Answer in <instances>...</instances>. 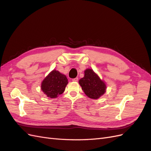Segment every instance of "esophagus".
<instances>
[{
	"label": "esophagus",
	"mask_w": 151,
	"mask_h": 151,
	"mask_svg": "<svg viewBox=\"0 0 151 151\" xmlns=\"http://www.w3.org/2000/svg\"><path fill=\"white\" fill-rule=\"evenodd\" d=\"M72 81L73 82H77V81H78V78H77V77H76V78H74V79H72Z\"/></svg>",
	"instance_id": "esophagus-1"
}]
</instances>
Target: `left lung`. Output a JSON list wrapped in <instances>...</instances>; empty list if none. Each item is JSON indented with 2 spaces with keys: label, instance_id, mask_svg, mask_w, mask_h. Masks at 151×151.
Here are the masks:
<instances>
[{
  "label": "left lung",
  "instance_id": "1",
  "mask_svg": "<svg viewBox=\"0 0 151 151\" xmlns=\"http://www.w3.org/2000/svg\"><path fill=\"white\" fill-rule=\"evenodd\" d=\"M79 83L87 96L91 99H97L106 92V84L91 68L84 71V76Z\"/></svg>",
  "mask_w": 151,
  "mask_h": 151
}]
</instances>
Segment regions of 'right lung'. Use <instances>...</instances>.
Instances as JSON below:
<instances>
[{
  "mask_svg": "<svg viewBox=\"0 0 151 151\" xmlns=\"http://www.w3.org/2000/svg\"><path fill=\"white\" fill-rule=\"evenodd\" d=\"M67 84V77L58 70H53L44 79L41 89L48 98H56L64 92Z\"/></svg>",
  "mask_w": 151,
  "mask_h": 151,
  "instance_id": "obj_1",
  "label": "right lung"
}]
</instances>
